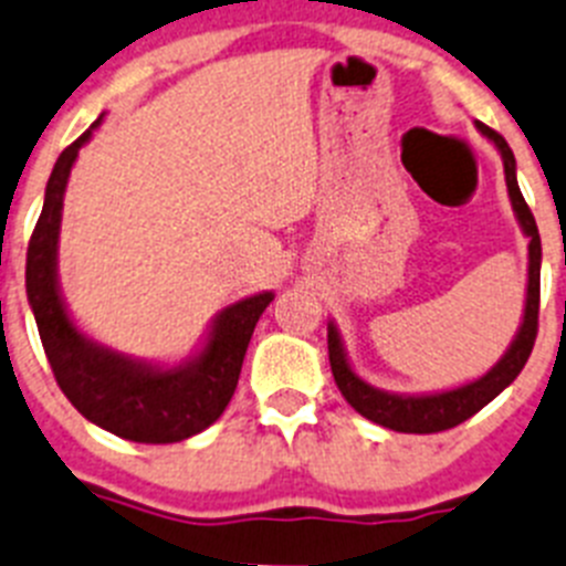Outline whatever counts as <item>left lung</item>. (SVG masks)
Returning <instances> with one entry per match:
<instances>
[{
  "label": "left lung",
  "mask_w": 566,
  "mask_h": 566,
  "mask_svg": "<svg viewBox=\"0 0 566 566\" xmlns=\"http://www.w3.org/2000/svg\"><path fill=\"white\" fill-rule=\"evenodd\" d=\"M475 128L499 148L501 159H504V174H506V191H510V202H513L515 220H518L521 231L530 240L526 245V301H524V317L515 332L510 349L501 355V360L492 366L486 375L461 384L455 389H443V392H427V395H400V392H386L378 386L366 384L355 369H352L346 349H343V337L337 332L335 321H329V364L335 384L340 395L349 400V407L360 412L366 421L378 423V427L395 429V432H415V434H429V432H443L467 418L484 409L492 398H499L506 386L518 378V371L524 369L526 357L533 352L535 335H538V297H541V237L535 217L530 206L524 202V195L518 188V177H515V157L513 148L506 145L501 134L486 128L484 123H475Z\"/></svg>",
  "instance_id": "1"
}]
</instances>
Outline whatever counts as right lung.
Segmentation results:
<instances>
[{"mask_svg":"<svg viewBox=\"0 0 566 566\" xmlns=\"http://www.w3.org/2000/svg\"><path fill=\"white\" fill-rule=\"evenodd\" d=\"M99 123L103 117L76 143L67 145L51 171L40 223L28 243V303L36 317V329L53 378L65 398L91 423L119 434L125 441H186L211 427L229 407L243 369L251 332L265 306L274 301V292L251 294L226 306L211 321L200 349L174 366L123 355L85 335L71 321L62 301L56 258H60L62 200H65L67 177L80 157V148L88 143Z\"/></svg>","mask_w":566,"mask_h":566,"instance_id":"add662e5","label":"right lung"}]
</instances>
